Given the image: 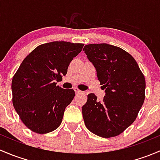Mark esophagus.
Here are the masks:
<instances>
[{
  "mask_svg": "<svg viewBox=\"0 0 160 160\" xmlns=\"http://www.w3.org/2000/svg\"><path fill=\"white\" fill-rule=\"evenodd\" d=\"M74 90H75V93H80V92H82V91L78 89V88H74Z\"/></svg>",
  "mask_w": 160,
  "mask_h": 160,
  "instance_id": "34e87169",
  "label": "esophagus"
}]
</instances>
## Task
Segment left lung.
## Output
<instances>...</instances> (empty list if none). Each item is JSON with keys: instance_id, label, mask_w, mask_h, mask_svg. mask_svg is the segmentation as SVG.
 <instances>
[{"instance_id": "obj_1", "label": "left lung", "mask_w": 160, "mask_h": 160, "mask_svg": "<svg viewBox=\"0 0 160 160\" xmlns=\"http://www.w3.org/2000/svg\"><path fill=\"white\" fill-rule=\"evenodd\" d=\"M83 51L105 92L102 101H98L95 94L88 95L82 108L85 126L100 137L118 136L132 124L142 106L144 75L134 58L116 46L91 44Z\"/></svg>"}]
</instances>
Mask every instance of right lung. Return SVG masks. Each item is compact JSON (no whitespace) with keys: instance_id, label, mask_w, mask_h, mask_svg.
I'll list each match as a JSON object with an SVG mask.
<instances>
[{"instance_id":"right-lung-1","label":"right lung","mask_w":160,"mask_h":160,"mask_svg":"<svg viewBox=\"0 0 160 160\" xmlns=\"http://www.w3.org/2000/svg\"><path fill=\"white\" fill-rule=\"evenodd\" d=\"M83 46L68 42L41 44L21 62L12 78V102L22 122L31 131L45 134L61 125L75 93L56 85Z\"/></svg>"}]
</instances>
